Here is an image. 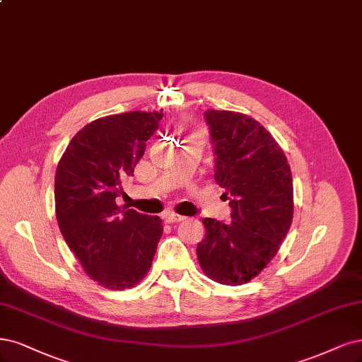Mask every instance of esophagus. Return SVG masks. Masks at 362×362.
<instances>
[{
  "label": "esophagus",
  "instance_id": "1",
  "mask_svg": "<svg viewBox=\"0 0 362 362\" xmlns=\"http://www.w3.org/2000/svg\"><path fill=\"white\" fill-rule=\"evenodd\" d=\"M163 217H165L166 223H170V224H173V223H180V221H182V220L185 218V217L178 216V214H175V213H166Z\"/></svg>",
  "mask_w": 362,
  "mask_h": 362
}]
</instances>
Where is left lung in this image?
I'll use <instances>...</instances> for the list:
<instances>
[{"label":"left lung","mask_w":362,"mask_h":362,"mask_svg":"<svg viewBox=\"0 0 362 362\" xmlns=\"http://www.w3.org/2000/svg\"><path fill=\"white\" fill-rule=\"evenodd\" d=\"M214 153V178L228 199L230 223L204 218L199 264L221 284H243L279 252L293 216V185L288 160L264 126L240 112L204 114Z\"/></svg>","instance_id":"left-lung-1"}]
</instances>
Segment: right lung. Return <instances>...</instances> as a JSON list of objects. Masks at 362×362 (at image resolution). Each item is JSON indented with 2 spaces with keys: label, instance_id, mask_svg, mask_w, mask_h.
Returning a JSON list of instances; mask_svg holds the SVG:
<instances>
[{
  "label": "right lung",
  "instance_id": "1",
  "mask_svg": "<svg viewBox=\"0 0 362 362\" xmlns=\"http://www.w3.org/2000/svg\"><path fill=\"white\" fill-rule=\"evenodd\" d=\"M161 118L163 110H134L86 124L57 168L59 230L86 274L112 291L133 288L146 276L163 233L157 216L115 202Z\"/></svg>",
  "mask_w": 362,
  "mask_h": 362
}]
</instances>
